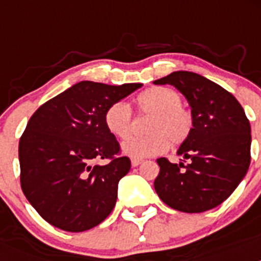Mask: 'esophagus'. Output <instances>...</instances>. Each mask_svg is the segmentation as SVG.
Instances as JSON below:
<instances>
[{
    "label": "esophagus",
    "mask_w": 261,
    "mask_h": 261,
    "mask_svg": "<svg viewBox=\"0 0 261 261\" xmlns=\"http://www.w3.org/2000/svg\"><path fill=\"white\" fill-rule=\"evenodd\" d=\"M130 163H132L133 167H137V166H140L142 163V159H136V158H132V161H130Z\"/></svg>",
    "instance_id": "1"
}]
</instances>
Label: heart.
<instances>
[{"mask_svg": "<svg viewBox=\"0 0 261 261\" xmlns=\"http://www.w3.org/2000/svg\"><path fill=\"white\" fill-rule=\"evenodd\" d=\"M183 99L171 87L155 86L140 94V114L150 116L144 137H132L123 144V151L136 159L165 153L168 145L180 146L191 137L195 125L193 115L184 108ZM106 129L116 138L124 140L132 132V110L125 102H115L105 112Z\"/></svg>", "mask_w": 261, "mask_h": 261, "instance_id": "heart-1", "label": "heart"}]
</instances>
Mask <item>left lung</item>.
I'll list each match as a JSON object with an SVG mask.
<instances>
[{
    "instance_id": "obj_1",
    "label": "left lung",
    "mask_w": 261,
    "mask_h": 261,
    "mask_svg": "<svg viewBox=\"0 0 261 261\" xmlns=\"http://www.w3.org/2000/svg\"><path fill=\"white\" fill-rule=\"evenodd\" d=\"M154 84L176 87L195 120L192 135L177 150L190 163L156 159L161 170L154 180L155 192L170 208L184 213L216 208L250 167L251 125L244 110L227 90L192 71H174Z\"/></svg>"
}]
</instances>
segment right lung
Returning <instances> with one entry per match:
<instances>
[{
	"instance_id": "right-lung-1",
	"label": "right lung",
	"mask_w": 261,
	"mask_h": 261,
	"mask_svg": "<svg viewBox=\"0 0 261 261\" xmlns=\"http://www.w3.org/2000/svg\"><path fill=\"white\" fill-rule=\"evenodd\" d=\"M141 86L82 81L41 105L29 120L18 150L20 187L48 223L80 232L110 216L130 159L120 155L105 112ZM100 159L110 162L96 165Z\"/></svg>"
}]
</instances>
